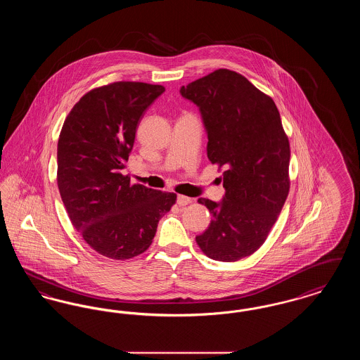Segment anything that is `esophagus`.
I'll return each mask as SVG.
<instances>
[{"label": "esophagus", "instance_id": "1", "mask_svg": "<svg viewBox=\"0 0 360 360\" xmlns=\"http://www.w3.org/2000/svg\"><path fill=\"white\" fill-rule=\"evenodd\" d=\"M190 201H191V200H190L188 197H186V195H181V194H179V195L176 197V204L179 206L188 205V204H190Z\"/></svg>", "mask_w": 360, "mask_h": 360}]
</instances>
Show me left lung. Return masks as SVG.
Wrapping results in <instances>:
<instances>
[{
	"label": "left lung",
	"instance_id": "obj_1",
	"mask_svg": "<svg viewBox=\"0 0 360 360\" xmlns=\"http://www.w3.org/2000/svg\"><path fill=\"white\" fill-rule=\"evenodd\" d=\"M179 91L200 109L209 160L225 169L223 200H198L212 221L195 241L213 260L250 257L267 239L290 188V146L278 108L245 77L226 69Z\"/></svg>",
	"mask_w": 360,
	"mask_h": 360
}]
</instances>
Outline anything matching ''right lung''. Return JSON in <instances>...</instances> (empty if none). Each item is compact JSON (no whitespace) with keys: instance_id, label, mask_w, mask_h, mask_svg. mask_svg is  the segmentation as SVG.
I'll return each mask as SVG.
<instances>
[{"instance_id":"add662e5","label":"right lung","mask_w":360,"mask_h":360,"mask_svg":"<svg viewBox=\"0 0 360 360\" xmlns=\"http://www.w3.org/2000/svg\"><path fill=\"white\" fill-rule=\"evenodd\" d=\"M160 85L115 82L74 105L58 140V188L74 228L103 257L125 260L153 243L175 193L132 185L124 175L143 113Z\"/></svg>"}]
</instances>
